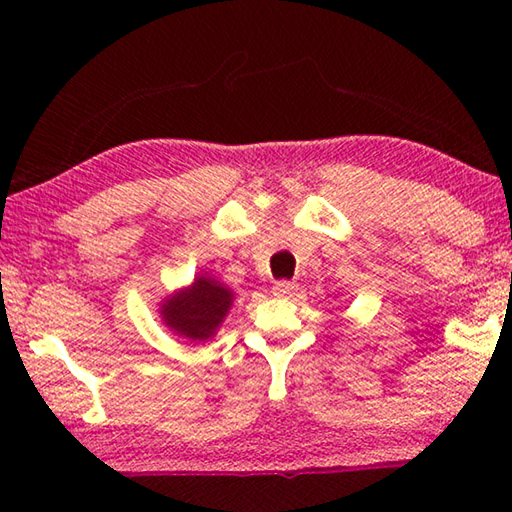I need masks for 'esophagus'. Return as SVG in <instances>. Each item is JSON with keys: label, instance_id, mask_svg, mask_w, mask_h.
Returning <instances> with one entry per match:
<instances>
[{"label": "esophagus", "instance_id": "34e87169", "mask_svg": "<svg viewBox=\"0 0 512 512\" xmlns=\"http://www.w3.org/2000/svg\"><path fill=\"white\" fill-rule=\"evenodd\" d=\"M293 291H296V284L289 282V280H280V282H275V287H273V293H275V296H280V298H287V296H291Z\"/></svg>", "mask_w": 512, "mask_h": 512}]
</instances>
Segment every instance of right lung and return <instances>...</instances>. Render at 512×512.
I'll return each instance as SVG.
<instances>
[{
  "instance_id": "right-lung-1",
  "label": "right lung",
  "mask_w": 512,
  "mask_h": 512,
  "mask_svg": "<svg viewBox=\"0 0 512 512\" xmlns=\"http://www.w3.org/2000/svg\"><path fill=\"white\" fill-rule=\"evenodd\" d=\"M232 305V293L223 284L198 277L192 287L169 298L162 305L164 323L180 336L205 341L216 332Z\"/></svg>"
}]
</instances>
